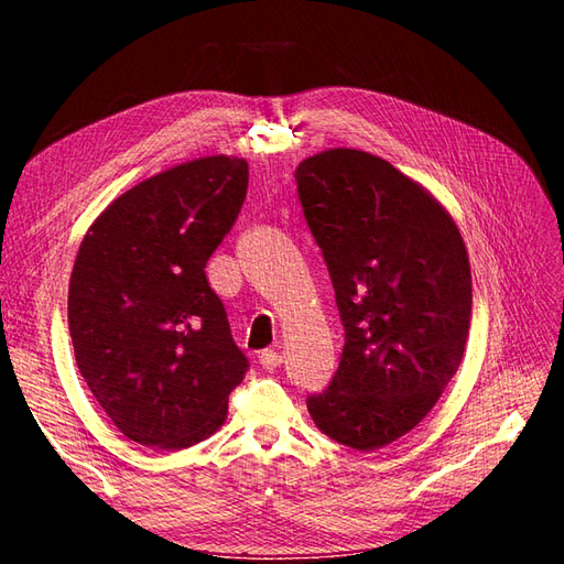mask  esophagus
<instances>
[{
  "label": "esophagus",
  "mask_w": 564,
  "mask_h": 564,
  "mask_svg": "<svg viewBox=\"0 0 564 564\" xmlns=\"http://www.w3.org/2000/svg\"><path fill=\"white\" fill-rule=\"evenodd\" d=\"M259 365H261L263 369H268V371L278 369V367L282 365V355H280L278 350H263V352L259 355Z\"/></svg>",
  "instance_id": "obj_1"
}]
</instances>
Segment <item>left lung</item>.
<instances>
[{"label":"left lung","mask_w":564,"mask_h":564,"mask_svg":"<svg viewBox=\"0 0 564 564\" xmlns=\"http://www.w3.org/2000/svg\"><path fill=\"white\" fill-rule=\"evenodd\" d=\"M346 332L317 429L377 452L423 421L456 373L470 327V263L445 207L390 162L334 148L296 169Z\"/></svg>","instance_id":"obj_1"}]
</instances>
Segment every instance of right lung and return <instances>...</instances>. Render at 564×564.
<instances>
[{
    "instance_id": "right-lung-1",
    "label": "right lung",
    "mask_w": 564,
    "mask_h": 564,
    "mask_svg": "<svg viewBox=\"0 0 564 564\" xmlns=\"http://www.w3.org/2000/svg\"><path fill=\"white\" fill-rule=\"evenodd\" d=\"M247 185L240 158L178 164L119 195L79 245L67 289L75 360L110 421L143 447L214 435L249 369L204 272Z\"/></svg>"
}]
</instances>
